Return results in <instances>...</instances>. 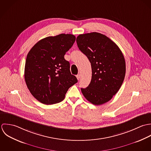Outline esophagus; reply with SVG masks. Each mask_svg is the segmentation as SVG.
<instances>
[{"label":"esophagus","instance_id":"esophagus-1","mask_svg":"<svg viewBox=\"0 0 151 151\" xmlns=\"http://www.w3.org/2000/svg\"><path fill=\"white\" fill-rule=\"evenodd\" d=\"M76 78H77V79H78V80H79V79L81 78V75H80V74H78V75H76Z\"/></svg>","mask_w":151,"mask_h":151}]
</instances>
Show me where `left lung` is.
Wrapping results in <instances>:
<instances>
[{"instance_id": "1", "label": "left lung", "mask_w": 151, "mask_h": 151, "mask_svg": "<svg viewBox=\"0 0 151 151\" xmlns=\"http://www.w3.org/2000/svg\"><path fill=\"white\" fill-rule=\"evenodd\" d=\"M79 49L89 59L91 79L89 86L81 88L84 97L94 105L110 100L120 88L125 75V61L119 47L109 37L93 32L79 35Z\"/></svg>"}]
</instances>
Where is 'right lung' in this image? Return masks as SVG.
<instances>
[{
    "mask_svg": "<svg viewBox=\"0 0 151 151\" xmlns=\"http://www.w3.org/2000/svg\"><path fill=\"white\" fill-rule=\"evenodd\" d=\"M75 40L70 34L48 37L37 42L28 53L24 79L31 94L41 103H60L69 88L78 82L70 73L69 62L64 58Z\"/></svg>",
    "mask_w": 151,
    "mask_h": 151,
    "instance_id": "1",
    "label": "right lung"
}]
</instances>
